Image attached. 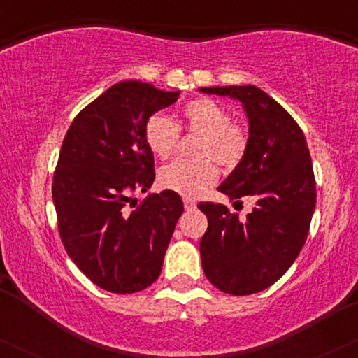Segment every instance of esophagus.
I'll list each match as a JSON object with an SVG mask.
<instances>
[{
	"mask_svg": "<svg viewBox=\"0 0 358 358\" xmlns=\"http://www.w3.org/2000/svg\"><path fill=\"white\" fill-rule=\"evenodd\" d=\"M183 205H185V210H195L196 208V202L195 200H192V199H183Z\"/></svg>",
	"mask_w": 358,
	"mask_h": 358,
	"instance_id": "1",
	"label": "esophagus"
}]
</instances>
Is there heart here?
Here are the masks:
<instances>
[{
	"mask_svg": "<svg viewBox=\"0 0 358 358\" xmlns=\"http://www.w3.org/2000/svg\"><path fill=\"white\" fill-rule=\"evenodd\" d=\"M182 124L202 134L196 146V156L207 158L196 162H173L159 170L158 182L163 188L180 193L187 199H196L217 182L219 170H232L239 165L248 150V134L241 126L232 124L231 114L212 99H195L183 106ZM145 141L156 158L166 159L178 141V126L165 114H153L145 124ZM208 157H212L208 160Z\"/></svg>",
	"mask_w": 358,
	"mask_h": 358,
	"instance_id": "b5f03b06",
	"label": "heart"
}]
</instances>
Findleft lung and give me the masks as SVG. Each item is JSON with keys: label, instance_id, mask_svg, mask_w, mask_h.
Returning a JSON list of instances; mask_svg holds the SVG:
<instances>
[{"label": "left lung", "instance_id": "left-lung-1", "mask_svg": "<svg viewBox=\"0 0 358 358\" xmlns=\"http://www.w3.org/2000/svg\"><path fill=\"white\" fill-rule=\"evenodd\" d=\"M199 90L242 104L249 124L248 150L219 190L234 203L242 196L256 199L244 220L225 205H199L208 219L200 241L203 273L224 293H259L291 268L310 231L316 187L305 134L256 85Z\"/></svg>", "mask_w": 358, "mask_h": 358}]
</instances>
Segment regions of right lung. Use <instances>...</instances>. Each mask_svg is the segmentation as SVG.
Here are the masks:
<instances>
[{
	"label": "right lung",
	"mask_w": 358,
	"mask_h": 358,
	"mask_svg": "<svg viewBox=\"0 0 358 358\" xmlns=\"http://www.w3.org/2000/svg\"><path fill=\"white\" fill-rule=\"evenodd\" d=\"M180 97L148 82L114 84L73 119L60 148L52 196L69 257L94 285L138 293L158 279L183 213L178 193H145L155 182L146 121Z\"/></svg>",
	"instance_id": "obj_1"
}]
</instances>
